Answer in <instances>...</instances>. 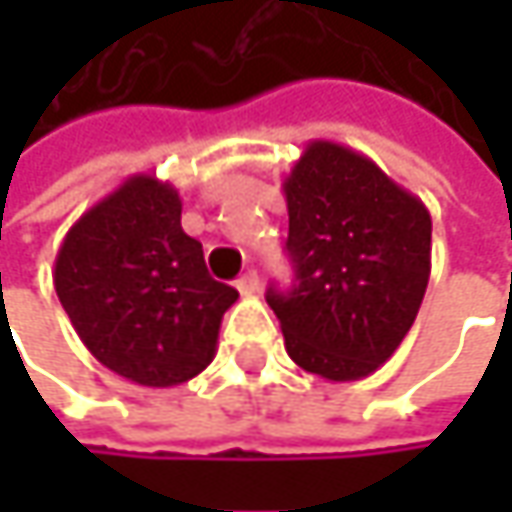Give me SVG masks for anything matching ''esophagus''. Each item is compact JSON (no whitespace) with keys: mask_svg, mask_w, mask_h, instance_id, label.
Instances as JSON below:
<instances>
[{"mask_svg":"<svg viewBox=\"0 0 512 512\" xmlns=\"http://www.w3.org/2000/svg\"><path fill=\"white\" fill-rule=\"evenodd\" d=\"M237 290H240L243 296H255L257 290H260V275H257L255 269H249V272L237 281Z\"/></svg>","mask_w":512,"mask_h":512,"instance_id":"obj_1","label":"esophagus"}]
</instances>
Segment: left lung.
<instances>
[{"instance_id":"8db88e82","label":"left lung","mask_w":512,"mask_h":512,"mask_svg":"<svg viewBox=\"0 0 512 512\" xmlns=\"http://www.w3.org/2000/svg\"><path fill=\"white\" fill-rule=\"evenodd\" d=\"M296 284L266 290L287 356L332 382L385 364L412 329L430 281L433 222L421 198L373 159L308 142L284 177Z\"/></svg>"}]
</instances>
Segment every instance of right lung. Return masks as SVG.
<instances>
[{
  "label": "right lung",
  "mask_w": 512,
  "mask_h": 512,
  "mask_svg": "<svg viewBox=\"0 0 512 512\" xmlns=\"http://www.w3.org/2000/svg\"><path fill=\"white\" fill-rule=\"evenodd\" d=\"M180 210L171 183L133 174L76 219L55 255L52 284L79 341L103 367L148 388L198 376L240 296L207 272Z\"/></svg>",
  "instance_id": "1"
}]
</instances>
